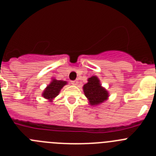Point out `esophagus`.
Here are the masks:
<instances>
[{"label":"esophagus","mask_w":156,"mask_h":156,"mask_svg":"<svg viewBox=\"0 0 156 156\" xmlns=\"http://www.w3.org/2000/svg\"><path fill=\"white\" fill-rule=\"evenodd\" d=\"M71 83L73 85H77V84H78V80H73V81H71Z\"/></svg>","instance_id":"1"}]
</instances>
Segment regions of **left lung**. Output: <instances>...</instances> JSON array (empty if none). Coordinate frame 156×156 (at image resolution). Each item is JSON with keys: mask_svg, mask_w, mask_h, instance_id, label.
Instances as JSON below:
<instances>
[{"mask_svg": "<svg viewBox=\"0 0 156 156\" xmlns=\"http://www.w3.org/2000/svg\"><path fill=\"white\" fill-rule=\"evenodd\" d=\"M87 81L86 84L83 85V89L90 105H98L108 99V92L101 87L100 80L97 76H94L90 77Z\"/></svg>", "mask_w": 156, "mask_h": 156, "instance_id": "8db88e82", "label": "left lung"}]
</instances>
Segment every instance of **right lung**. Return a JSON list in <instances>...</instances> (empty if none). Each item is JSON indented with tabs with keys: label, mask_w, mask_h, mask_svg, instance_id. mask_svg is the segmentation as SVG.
<instances>
[{
	"label": "right lung",
	"mask_w": 156,
	"mask_h": 156,
	"mask_svg": "<svg viewBox=\"0 0 156 156\" xmlns=\"http://www.w3.org/2000/svg\"><path fill=\"white\" fill-rule=\"evenodd\" d=\"M66 84H67L66 81L53 79L50 84H48V87L45 88V90L42 94V96L50 101H52V100L58 95L61 89Z\"/></svg>",
	"instance_id": "right-lung-1"
}]
</instances>
